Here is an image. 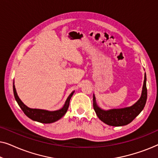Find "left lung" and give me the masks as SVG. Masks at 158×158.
Returning a JSON list of instances; mask_svg holds the SVG:
<instances>
[{
    "label": "left lung",
    "mask_w": 158,
    "mask_h": 158,
    "mask_svg": "<svg viewBox=\"0 0 158 158\" xmlns=\"http://www.w3.org/2000/svg\"><path fill=\"white\" fill-rule=\"evenodd\" d=\"M147 97H148V90L146 87L145 74L141 97L131 106L123 108V109H113L106 111L98 106L96 102V98L94 95V99H93L94 109L98 117L105 124L114 127L124 126L132 122L143 110L146 103Z\"/></svg>",
    "instance_id": "1"
}]
</instances>
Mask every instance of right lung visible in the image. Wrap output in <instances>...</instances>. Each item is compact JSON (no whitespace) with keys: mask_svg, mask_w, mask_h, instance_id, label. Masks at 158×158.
<instances>
[{"mask_svg":"<svg viewBox=\"0 0 158 158\" xmlns=\"http://www.w3.org/2000/svg\"><path fill=\"white\" fill-rule=\"evenodd\" d=\"M13 89H14V94L16 101L18 103V104L21 110L23 111L26 115L31 119L36 121V122L44 123V124H50V123H53L56 122V121L59 120L60 118H61L63 116L65 113L68 111L69 104H70V101L71 97L73 96L74 91H73L70 94V96L68 97L67 100L65 101L63 107L62 109L57 111H49L47 110H43V109H31L27 106L22 101H21V99L19 98V97L17 95L16 88H15L14 83V85H13Z\"/></svg>","mask_w":158,"mask_h":158,"instance_id":"add662e5","label":"right lung"}]
</instances>
